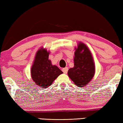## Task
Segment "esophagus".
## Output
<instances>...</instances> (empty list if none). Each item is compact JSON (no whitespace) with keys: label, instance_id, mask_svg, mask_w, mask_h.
Returning a JSON list of instances; mask_svg holds the SVG:
<instances>
[{"label":"esophagus","instance_id":"1","mask_svg":"<svg viewBox=\"0 0 123 123\" xmlns=\"http://www.w3.org/2000/svg\"><path fill=\"white\" fill-rule=\"evenodd\" d=\"M62 71H63V72L64 74H67L68 73V68H63V69H62Z\"/></svg>","mask_w":123,"mask_h":123}]
</instances>
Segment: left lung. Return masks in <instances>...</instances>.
<instances>
[{
    "label": "left lung",
    "instance_id": "1",
    "mask_svg": "<svg viewBox=\"0 0 123 123\" xmlns=\"http://www.w3.org/2000/svg\"><path fill=\"white\" fill-rule=\"evenodd\" d=\"M75 50L74 67L68 70V76L76 85L83 87L93 78L94 64L91 53L85 44L80 43Z\"/></svg>",
    "mask_w": 123,
    "mask_h": 123
}]
</instances>
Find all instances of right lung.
Wrapping results in <instances>:
<instances>
[{"mask_svg": "<svg viewBox=\"0 0 123 123\" xmlns=\"http://www.w3.org/2000/svg\"><path fill=\"white\" fill-rule=\"evenodd\" d=\"M49 53L45 49L38 50L31 68V76L37 86L43 89L50 86L55 79L63 72L48 59Z\"/></svg>", "mask_w": 123, "mask_h": 123, "instance_id": "right-lung-1", "label": "right lung"}]
</instances>
